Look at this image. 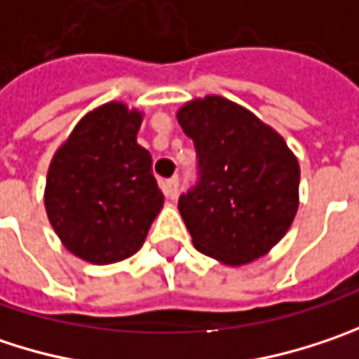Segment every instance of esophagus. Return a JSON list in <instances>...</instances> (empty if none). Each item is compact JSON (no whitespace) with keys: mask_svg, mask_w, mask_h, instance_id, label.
<instances>
[{"mask_svg":"<svg viewBox=\"0 0 359 359\" xmlns=\"http://www.w3.org/2000/svg\"><path fill=\"white\" fill-rule=\"evenodd\" d=\"M165 194L169 200H175V198H177V194H180V182H177V177H171V180H167Z\"/></svg>","mask_w":359,"mask_h":359,"instance_id":"obj_1","label":"esophagus"}]
</instances>
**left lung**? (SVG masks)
I'll return each mask as SVG.
<instances>
[{
	"instance_id": "1",
	"label": "left lung",
	"mask_w": 359,
	"mask_h": 359,
	"mask_svg": "<svg viewBox=\"0 0 359 359\" xmlns=\"http://www.w3.org/2000/svg\"><path fill=\"white\" fill-rule=\"evenodd\" d=\"M175 116L200 163L198 188L177 204L194 247L231 268L264 257L298 212L296 155L276 128L222 95L194 97Z\"/></svg>"
}]
</instances>
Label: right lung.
<instances>
[{"label": "right lung", "instance_id": "right-lung-1", "mask_svg": "<svg viewBox=\"0 0 359 359\" xmlns=\"http://www.w3.org/2000/svg\"><path fill=\"white\" fill-rule=\"evenodd\" d=\"M144 112L106 102L83 116L55 151L44 186V208L67 251L95 266L135 255L163 194L151 155L137 142Z\"/></svg>", "mask_w": 359, "mask_h": 359}]
</instances>
